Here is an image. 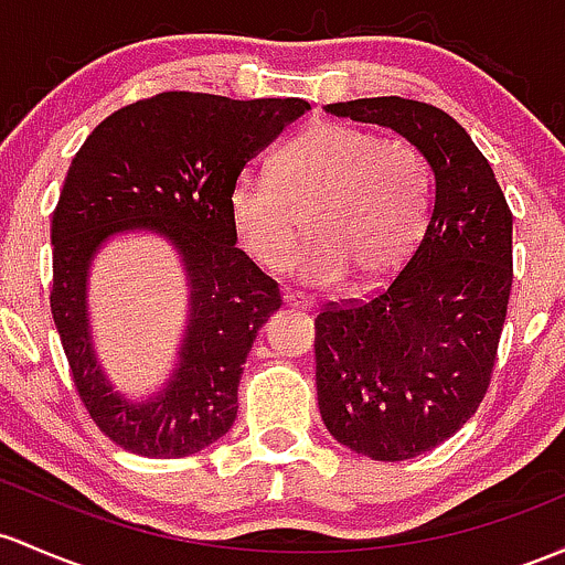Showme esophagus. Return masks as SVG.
<instances>
[{
    "label": "esophagus",
    "instance_id": "1",
    "mask_svg": "<svg viewBox=\"0 0 565 565\" xmlns=\"http://www.w3.org/2000/svg\"><path fill=\"white\" fill-rule=\"evenodd\" d=\"M284 306H287V308H308V306H311V302H308L302 295L284 292Z\"/></svg>",
    "mask_w": 565,
    "mask_h": 565
}]
</instances>
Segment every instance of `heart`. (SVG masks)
<instances>
[{
  "label": "heart",
  "instance_id": "b5f03b06",
  "mask_svg": "<svg viewBox=\"0 0 565 565\" xmlns=\"http://www.w3.org/2000/svg\"><path fill=\"white\" fill-rule=\"evenodd\" d=\"M227 206L244 249L268 270L289 265L300 238L297 209L308 206L302 281L338 287L351 273L359 287H375L424 235L429 166L402 136L321 120L284 145L273 171L238 173Z\"/></svg>",
  "mask_w": 565,
  "mask_h": 565
}]
</instances>
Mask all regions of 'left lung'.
Segmentation results:
<instances>
[{
	"mask_svg": "<svg viewBox=\"0 0 565 565\" xmlns=\"http://www.w3.org/2000/svg\"><path fill=\"white\" fill-rule=\"evenodd\" d=\"M327 111L394 128L431 171L429 220L399 276L316 316L324 426L373 461H407L456 434L491 386L512 289V212L472 136L439 107L381 96Z\"/></svg>",
	"mask_w": 565,
	"mask_h": 565,
	"instance_id": "left-lung-1",
	"label": "left lung"
}]
</instances>
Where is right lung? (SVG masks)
<instances>
[{
    "label": "right lung",
    "mask_w": 565,
    "mask_h": 565,
    "mask_svg": "<svg viewBox=\"0 0 565 565\" xmlns=\"http://www.w3.org/2000/svg\"><path fill=\"white\" fill-rule=\"evenodd\" d=\"M308 107L302 98L166 90L111 111L74 154L53 212L51 311L74 388L115 445L182 458L216 443L238 413V383L278 284L235 246L231 188L244 166ZM152 230L183 254L191 324L170 386L147 403L115 395L89 349L84 278L109 234Z\"/></svg>",
    "instance_id": "right-lung-1"
}]
</instances>
